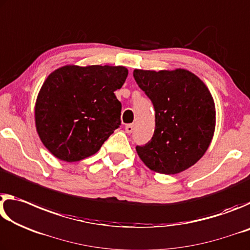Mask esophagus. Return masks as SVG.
<instances>
[{
    "mask_svg": "<svg viewBox=\"0 0 250 250\" xmlns=\"http://www.w3.org/2000/svg\"><path fill=\"white\" fill-rule=\"evenodd\" d=\"M134 128H135V125L134 124H128V125L125 126V132L130 134V133H133Z\"/></svg>",
    "mask_w": 250,
    "mask_h": 250,
    "instance_id": "34e87169",
    "label": "esophagus"
}]
</instances>
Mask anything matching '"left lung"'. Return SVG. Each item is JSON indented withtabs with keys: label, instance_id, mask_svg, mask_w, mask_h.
I'll return each instance as SVG.
<instances>
[{
	"label": "left lung",
	"instance_id": "left-lung-1",
	"mask_svg": "<svg viewBox=\"0 0 250 250\" xmlns=\"http://www.w3.org/2000/svg\"><path fill=\"white\" fill-rule=\"evenodd\" d=\"M133 75L155 108L154 135L145 146H136L138 156L155 173H182L204 156L214 136L216 107L211 93L185 68H136Z\"/></svg>",
	"mask_w": 250,
	"mask_h": 250
}]
</instances>
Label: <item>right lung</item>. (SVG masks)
I'll return each mask as SVG.
<instances>
[{"mask_svg": "<svg viewBox=\"0 0 250 250\" xmlns=\"http://www.w3.org/2000/svg\"><path fill=\"white\" fill-rule=\"evenodd\" d=\"M128 75L125 66L64 65L46 77L36 97L40 140L53 156L73 163L97 153L121 124L114 92Z\"/></svg>", "mask_w": 250, "mask_h": 250, "instance_id": "obj_1", "label": "right lung"}]
</instances>
